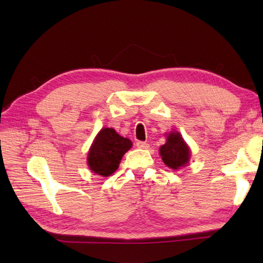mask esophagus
I'll return each instance as SVG.
<instances>
[{"instance_id":"obj_1","label":"esophagus","mask_w":263,"mask_h":263,"mask_svg":"<svg viewBox=\"0 0 263 263\" xmlns=\"http://www.w3.org/2000/svg\"><path fill=\"white\" fill-rule=\"evenodd\" d=\"M136 146L138 148H141V149H148L149 148V144L147 142H143V141H138L136 143Z\"/></svg>"}]
</instances>
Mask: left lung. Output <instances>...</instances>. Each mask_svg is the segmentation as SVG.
<instances>
[{
    "label": "left lung",
    "mask_w": 263,
    "mask_h": 263,
    "mask_svg": "<svg viewBox=\"0 0 263 263\" xmlns=\"http://www.w3.org/2000/svg\"><path fill=\"white\" fill-rule=\"evenodd\" d=\"M159 153L165 165L173 170L185 165L190 157V149L178 132L170 133L167 142L160 147Z\"/></svg>",
    "instance_id": "8db88e82"
}]
</instances>
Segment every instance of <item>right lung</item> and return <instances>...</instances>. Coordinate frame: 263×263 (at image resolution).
I'll return each mask as SVG.
<instances>
[{
  "instance_id": "obj_1",
  "label": "right lung",
  "mask_w": 263,
  "mask_h": 263,
  "mask_svg": "<svg viewBox=\"0 0 263 263\" xmlns=\"http://www.w3.org/2000/svg\"><path fill=\"white\" fill-rule=\"evenodd\" d=\"M131 147L132 142L117 135L114 128H103L95 139L88 154L89 168L102 176L113 174L119 167L123 155Z\"/></svg>"
}]
</instances>
